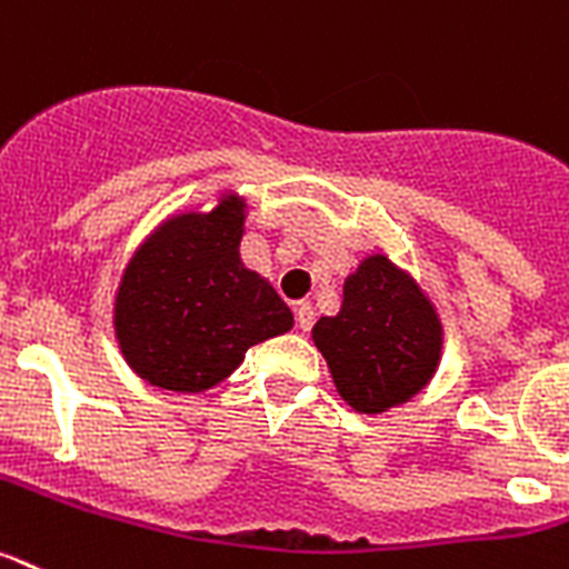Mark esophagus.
I'll return each instance as SVG.
<instances>
[{
    "label": "esophagus",
    "instance_id": "esophagus-1",
    "mask_svg": "<svg viewBox=\"0 0 569 569\" xmlns=\"http://www.w3.org/2000/svg\"><path fill=\"white\" fill-rule=\"evenodd\" d=\"M317 322V310L310 302H299L296 305V325H299V331H310Z\"/></svg>",
    "mask_w": 569,
    "mask_h": 569
}]
</instances>
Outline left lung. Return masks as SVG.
<instances>
[{
  "label": "left lung",
  "mask_w": 569,
  "mask_h": 569,
  "mask_svg": "<svg viewBox=\"0 0 569 569\" xmlns=\"http://www.w3.org/2000/svg\"><path fill=\"white\" fill-rule=\"evenodd\" d=\"M313 342L339 397L359 415H382L431 382L443 353V322L420 284L373 252L345 279L337 317L313 325Z\"/></svg>",
  "instance_id": "obj_1"
}]
</instances>
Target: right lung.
Wrapping results in <instances>:
<instances>
[{"label": "right lung", "mask_w": 569, "mask_h": 569, "mask_svg": "<svg viewBox=\"0 0 569 569\" xmlns=\"http://www.w3.org/2000/svg\"><path fill=\"white\" fill-rule=\"evenodd\" d=\"M247 201L224 192L210 212L160 221L126 264L114 337L140 380L201 395L227 380L247 348L293 328L273 284L241 261Z\"/></svg>", "instance_id": "obj_1"}]
</instances>
